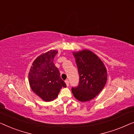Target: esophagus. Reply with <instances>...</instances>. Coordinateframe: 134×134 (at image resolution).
Instances as JSON below:
<instances>
[{"label": "esophagus", "mask_w": 134, "mask_h": 134, "mask_svg": "<svg viewBox=\"0 0 134 134\" xmlns=\"http://www.w3.org/2000/svg\"><path fill=\"white\" fill-rule=\"evenodd\" d=\"M65 83H66V85L67 87H68V86H69V81H68V80H65Z\"/></svg>", "instance_id": "1"}]
</instances>
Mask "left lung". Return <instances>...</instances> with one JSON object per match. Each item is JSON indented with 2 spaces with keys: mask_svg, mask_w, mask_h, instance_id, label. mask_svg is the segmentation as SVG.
Instances as JSON below:
<instances>
[{
  "mask_svg": "<svg viewBox=\"0 0 134 134\" xmlns=\"http://www.w3.org/2000/svg\"><path fill=\"white\" fill-rule=\"evenodd\" d=\"M79 74V84L72 88L74 96L80 102L89 101L102 90L107 80V69L102 60L88 49L73 52Z\"/></svg>",
  "mask_w": 134,
  "mask_h": 134,
  "instance_id": "left-lung-1",
  "label": "left lung"
}]
</instances>
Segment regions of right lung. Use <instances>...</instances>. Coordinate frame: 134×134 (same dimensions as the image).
I'll use <instances>...</instances> for the list:
<instances>
[{"label":"right lung","mask_w":134,"mask_h":134,"mask_svg":"<svg viewBox=\"0 0 134 134\" xmlns=\"http://www.w3.org/2000/svg\"><path fill=\"white\" fill-rule=\"evenodd\" d=\"M56 50H50L38 57L33 62L29 73V82L34 93L45 102L54 100L62 87H66L55 66Z\"/></svg>","instance_id":"add662e5"}]
</instances>
